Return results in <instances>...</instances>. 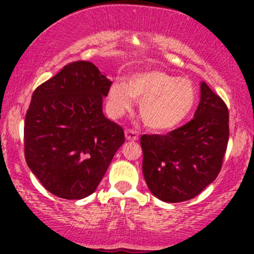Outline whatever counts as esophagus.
<instances>
[{"label":"esophagus","instance_id":"esophagus-1","mask_svg":"<svg viewBox=\"0 0 254 254\" xmlns=\"http://www.w3.org/2000/svg\"><path fill=\"white\" fill-rule=\"evenodd\" d=\"M125 137H127V140H129V141H136L137 137H139V134H137L135 130L127 129L125 130Z\"/></svg>","mask_w":254,"mask_h":254}]
</instances>
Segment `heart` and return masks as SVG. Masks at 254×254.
<instances>
[{"instance_id":"b5f03b06","label":"heart","mask_w":254,"mask_h":254,"mask_svg":"<svg viewBox=\"0 0 254 254\" xmlns=\"http://www.w3.org/2000/svg\"><path fill=\"white\" fill-rule=\"evenodd\" d=\"M140 103L143 123L156 131H166L178 127L190 114L195 106L196 92L187 78H178L158 70L132 75L127 84H112L108 104L112 114H124L132 106Z\"/></svg>"}]
</instances>
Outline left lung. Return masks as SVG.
Listing matches in <instances>:
<instances>
[{"instance_id": "1", "label": "left lung", "mask_w": 254, "mask_h": 254, "mask_svg": "<svg viewBox=\"0 0 254 254\" xmlns=\"http://www.w3.org/2000/svg\"><path fill=\"white\" fill-rule=\"evenodd\" d=\"M194 118L166 135H142V173L160 200L179 203L200 194L220 173L229 142V109L201 82Z\"/></svg>"}]
</instances>
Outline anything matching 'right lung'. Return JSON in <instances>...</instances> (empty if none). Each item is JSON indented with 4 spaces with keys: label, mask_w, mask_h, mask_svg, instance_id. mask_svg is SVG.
<instances>
[{
    "label": "right lung",
    "mask_w": 254,
    "mask_h": 254,
    "mask_svg": "<svg viewBox=\"0 0 254 254\" xmlns=\"http://www.w3.org/2000/svg\"><path fill=\"white\" fill-rule=\"evenodd\" d=\"M112 81L91 61L67 64L33 92L24 120V157L48 191L68 200L91 195L125 141L102 112Z\"/></svg>",
    "instance_id": "add662e5"
}]
</instances>
